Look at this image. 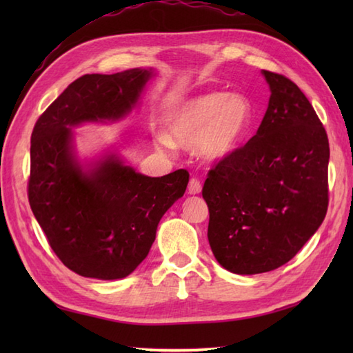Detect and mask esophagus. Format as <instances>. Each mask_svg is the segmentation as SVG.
<instances>
[{"instance_id":"obj_1","label":"esophagus","mask_w":353,"mask_h":353,"mask_svg":"<svg viewBox=\"0 0 353 353\" xmlns=\"http://www.w3.org/2000/svg\"><path fill=\"white\" fill-rule=\"evenodd\" d=\"M201 192V183L199 179L192 177L188 183V194H200Z\"/></svg>"}]
</instances>
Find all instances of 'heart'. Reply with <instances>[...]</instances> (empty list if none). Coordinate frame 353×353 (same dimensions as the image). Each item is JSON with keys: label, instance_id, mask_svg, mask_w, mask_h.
Wrapping results in <instances>:
<instances>
[{"label": "heart", "instance_id": "heart-1", "mask_svg": "<svg viewBox=\"0 0 353 353\" xmlns=\"http://www.w3.org/2000/svg\"><path fill=\"white\" fill-rule=\"evenodd\" d=\"M254 121V108L243 94L208 92L182 103L165 118L157 148L196 144L205 159H223L243 144Z\"/></svg>", "mask_w": 353, "mask_h": 353}]
</instances>
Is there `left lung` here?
Returning <instances> with one entry per match:
<instances>
[{"label":"left lung","mask_w":353,"mask_h":353,"mask_svg":"<svg viewBox=\"0 0 353 353\" xmlns=\"http://www.w3.org/2000/svg\"><path fill=\"white\" fill-rule=\"evenodd\" d=\"M262 74L272 95L256 134L209 170L201 191L209 245L236 274L287 264L316 234L329 203L323 124L294 81Z\"/></svg>","instance_id":"8db88e82"}]
</instances>
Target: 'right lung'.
Here are the masks:
<instances>
[{"label":"right lung","instance_id":"1","mask_svg":"<svg viewBox=\"0 0 353 353\" xmlns=\"http://www.w3.org/2000/svg\"><path fill=\"white\" fill-rule=\"evenodd\" d=\"M152 74L139 68L85 74L34 124L30 208L52 252L80 276H129L147 258L162 215L188 185L186 170L148 177L110 154L85 171L72 153L71 127L129 114Z\"/></svg>","mask_w":353,"mask_h":353}]
</instances>
